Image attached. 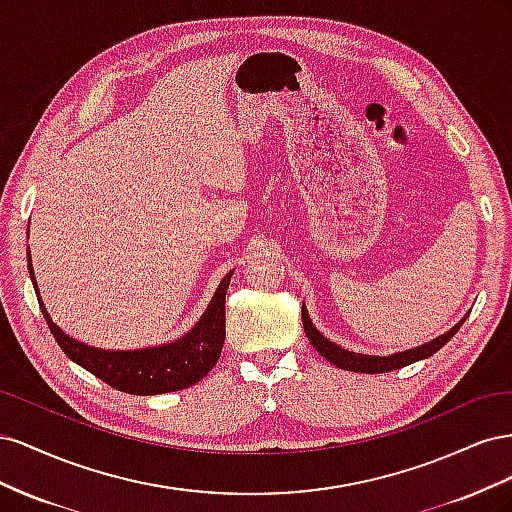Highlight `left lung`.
<instances>
[{
	"instance_id": "8db88e82",
	"label": "left lung",
	"mask_w": 512,
	"mask_h": 512,
	"mask_svg": "<svg viewBox=\"0 0 512 512\" xmlns=\"http://www.w3.org/2000/svg\"><path fill=\"white\" fill-rule=\"evenodd\" d=\"M301 316H303V329H305L307 339L324 356V359L331 361L339 369L359 371V374H382V371L401 369V367H406L410 363L427 359V356L436 354L448 342V339H451L459 331L463 320H466V318H463L459 324H455L451 331L444 333L438 339H433V342H429L425 346H418V348H412V350H406V352H397V354H391V356H371V354H359V352L346 350L342 346H337L335 342H331L329 337H324L316 329V324L312 322V318H309L305 305L301 307Z\"/></svg>"
}]
</instances>
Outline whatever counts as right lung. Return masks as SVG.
Segmentation results:
<instances>
[{"label":"right lung","instance_id":"add662e5","mask_svg":"<svg viewBox=\"0 0 512 512\" xmlns=\"http://www.w3.org/2000/svg\"><path fill=\"white\" fill-rule=\"evenodd\" d=\"M27 260L40 309L55 342L66 352L68 359L79 363L89 374H94L108 386H113V389L130 395H160L181 391L203 380L218 363L226 337V290L232 273H228L218 290H215L203 318L179 342L158 348L115 352L76 342V339L57 327L40 299L32 256H27Z\"/></svg>","mask_w":512,"mask_h":512}]
</instances>
